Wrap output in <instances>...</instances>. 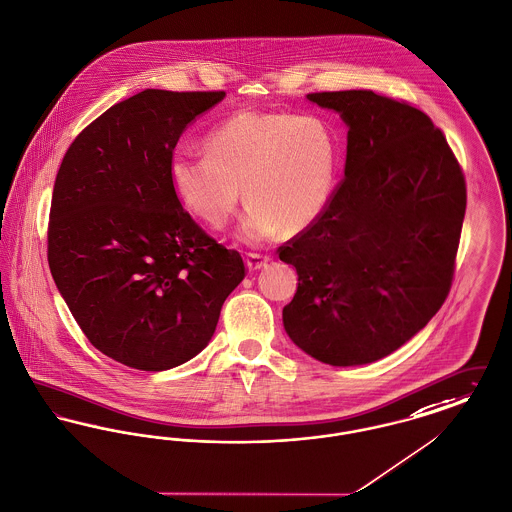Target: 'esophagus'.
Returning a JSON list of instances; mask_svg holds the SVG:
<instances>
[{
	"mask_svg": "<svg viewBox=\"0 0 512 512\" xmlns=\"http://www.w3.org/2000/svg\"><path fill=\"white\" fill-rule=\"evenodd\" d=\"M268 262V256H262V254H254V252L246 254V268L250 269V271H258V269L264 268Z\"/></svg>",
	"mask_w": 512,
	"mask_h": 512,
	"instance_id": "34e87169",
	"label": "esophagus"
}]
</instances>
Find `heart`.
<instances>
[{"mask_svg":"<svg viewBox=\"0 0 512 512\" xmlns=\"http://www.w3.org/2000/svg\"><path fill=\"white\" fill-rule=\"evenodd\" d=\"M208 154L175 152L169 179L181 204L221 229L248 202L241 235L250 243L310 229L329 206L339 177L341 144L316 115L243 109L206 138Z\"/></svg>","mask_w":512,"mask_h":512,"instance_id":"heart-1","label":"heart"}]
</instances>
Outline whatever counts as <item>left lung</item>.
Masks as SVG:
<instances>
[{
	"mask_svg": "<svg viewBox=\"0 0 512 512\" xmlns=\"http://www.w3.org/2000/svg\"><path fill=\"white\" fill-rule=\"evenodd\" d=\"M349 127L345 179L322 217L279 246L298 275L283 325L331 366L403 347L449 295L466 183L430 117L372 90L314 92Z\"/></svg>",
	"mask_w": 512,
	"mask_h": 512,
	"instance_id": "left-lung-1",
	"label": "left lung"
}]
</instances>
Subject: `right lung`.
<instances>
[{
    "mask_svg": "<svg viewBox=\"0 0 512 512\" xmlns=\"http://www.w3.org/2000/svg\"><path fill=\"white\" fill-rule=\"evenodd\" d=\"M225 96L148 88L111 106L69 146L55 177L48 262L86 339L144 372L204 349L244 279L169 179L179 136Z\"/></svg>",
    "mask_w": 512,
    "mask_h": 512,
    "instance_id": "add662e5",
    "label": "right lung"
}]
</instances>
